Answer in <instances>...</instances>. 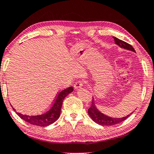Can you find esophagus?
<instances>
[{"instance_id":"obj_1","label":"esophagus","mask_w":154,"mask_h":154,"mask_svg":"<svg viewBox=\"0 0 154 154\" xmlns=\"http://www.w3.org/2000/svg\"><path fill=\"white\" fill-rule=\"evenodd\" d=\"M82 85H83V82H82V80H78V81L75 82L74 88L78 89L80 88V87H82Z\"/></svg>"}]
</instances>
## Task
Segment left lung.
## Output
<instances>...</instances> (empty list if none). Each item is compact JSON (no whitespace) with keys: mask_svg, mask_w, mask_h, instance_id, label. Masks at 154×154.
Here are the masks:
<instances>
[{"mask_svg":"<svg viewBox=\"0 0 154 154\" xmlns=\"http://www.w3.org/2000/svg\"><path fill=\"white\" fill-rule=\"evenodd\" d=\"M113 38H114L116 44L118 45V46L122 47V48L128 49V50H131V51H134V52H136V51H135V49H134V47H132L131 45H129V43H127V42L122 41V40L118 39L116 37H113ZM91 103V107L88 109V114L94 122H96L97 124L102 125V126H111V125H114L118 124L120 123V122L124 121L125 120H126L127 118L131 114V113H130V114L127 115V116L119 118H111L99 112L98 109L96 107L95 100H94V98H92Z\"/></svg>","mask_w":154,"mask_h":154,"instance_id":"8db88e82","label":"left lung"}]
</instances>
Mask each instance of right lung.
Wrapping results in <instances>:
<instances>
[{
  "label": "right lung",
  "instance_id": "add662e5",
  "mask_svg": "<svg viewBox=\"0 0 154 154\" xmlns=\"http://www.w3.org/2000/svg\"><path fill=\"white\" fill-rule=\"evenodd\" d=\"M73 90H74V88L72 87H69L61 91L56 96L55 100L53 103V105L51 106L50 109L47 111L46 113H43V114L30 116L21 114V113L18 112H16V113L23 120L32 125H36V126L39 127L48 126V125L54 123L60 117V109L61 107H62L64 98L71 92H72ZM13 109L15 111L14 108H13Z\"/></svg>",
  "mask_w": 154,
  "mask_h": 154
}]
</instances>
